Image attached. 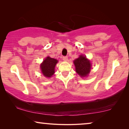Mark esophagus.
I'll use <instances>...</instances> for the list:
<instances>
[{"label": "esophagus", "mask_w": 129, "mask_h": 129, "mask_svg": "<svg viewBox=\"0 0 129 129\" xmlns=\"http://www.w3.org/2000/svg\"><path fill=\"white\" fill-rule=\"evenodd\" d=\"M62 59L64 61H66L68 60V57L67 56H64L62 57Z\"/></svg>", "instance_id": "obj_1"}]
</instances>
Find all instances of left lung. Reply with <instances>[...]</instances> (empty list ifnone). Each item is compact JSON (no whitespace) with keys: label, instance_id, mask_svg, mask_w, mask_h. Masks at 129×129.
<instances>
[{"label":"left lung","instance_id":"left-lung-1","mask_svg":"<svg viewBox=\"0 0 129 129\" xmlns=\"http://www.w3.org/2000/svg\"><path fill=\"white\" fill-rule=\"evenodd\" d=\"M75 65L76 72L81 77H87L89 75L91 69V63L86 56L80 55L79 57L73 61Z\"/></svg>","mask_w":129,"mask_h":129}]
</instances>
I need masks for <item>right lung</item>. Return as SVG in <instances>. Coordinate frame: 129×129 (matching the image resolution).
I'll use <instances>...</instances> for the list:
<instances>
[{"label": "right lung", "mask_w": 129, "mask_h": 129, "mask_svg": "<svg viewBox=\"0 0 129 129\" xmlns=\"http://www.w3.org/2000/svg\"><path fill=\"white\" fill-rule=\"evenodd\" d=\"M57 62V60L50 57L49 56L47 57L40 65L41 71L43 75L45 77H51L55 72L54 68Z\"/></svg>", "instance_id": "add662e5"}]
</instances>
